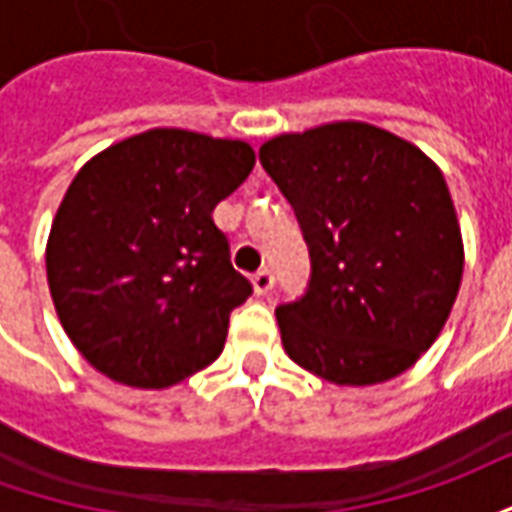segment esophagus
I'll return each mask as SVG.
<instances>
[{
  "label": "esophagus",
  "instance_id": "obj_1",
  "mask_svg": "<svg viewBox=\"0 0 512 512\" xmlns=\"http://www.w3.org/2000/svg\"><path fill=\"white\" fill-rule=\"evenodd\" d=\"M252 285H255L257 296H266L268 290L274 288V274H271V268H260L255 277H252Z\"/></svg>",
  "mask_w": 512,
  "mask_h": 512
}]
</instances>
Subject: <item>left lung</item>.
I'll return each mask as SVG.
<instances>
[{"instance_id": "obj_1", "label": "left lung", "mask_w": 512, "mask_h": 512, "mask_svg": "<svg viewBox=\"0 0 512 512\" xmlns=\"http://www.w3.org/2000/svg\"><path fill=\"white\" fill-rule=\"evenodd\" d=\"M299 219L310 279L277 307L288 356L332 384L400 376L450 318L463 244L439 167L406 139L332 123L260 147Z\"/></svg>"}]
</instances>
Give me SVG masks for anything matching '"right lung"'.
<instances>
[{
    "label": "right lung",
    "mask_w": 512,
    "mask_h": 512,
    "mask_svg": "<svg viewBox=\"0 0 512 512\" xmlns=\"http://www.w3.org/2000/svg\"><path fill=\"white\" fill-rule=\"evenodd\" d=\"M252 167L246 142L156 128L79 169L51 224L46 271L62 329L95 370L161 389L222 354L252 282L211 213Z\"/></svg>",
    "instance_id": "1"
}]
</instances>
